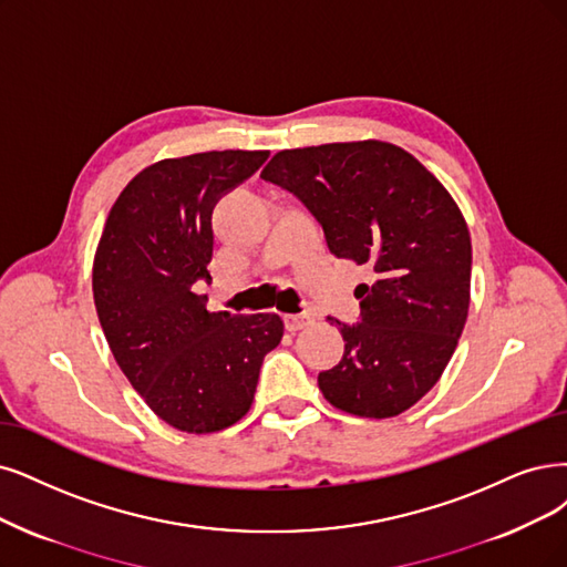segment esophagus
Masks as SVG:
<instances>
[{
    "label": "esophagus",
    "mask_w": 567,
    "mask_h": 567,
    "mask_svg": "<svg viewBox=\"0 0 567 567\" xmlns=\"http://www.w3.org/2000/svg\"><path fill=\"white\" fill-rule=\"evenodd\" d=\"M308 324H312V318L308 316V312H299V316H285V327H287V331H299V329H303V327H308Z\"/></svg>",
    "instance_id": "esophagus-1"
}]
</instances>
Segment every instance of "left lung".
<instances>
[{
    "instance_id": "1",
    "label": "left lung",
    "mask_w": 567,
    "mask_h": 567,
    "mask_svg": "<svg viewBox=\"0 0 567 567\" xmlns=\"http://www.w3.org/2000/svg\"><path fill=\"white\" fill-rule=\"evenodd\" d=\"M261 177L324 230L333 257L373 268L343 360L318 375L327 402L362 417L411 409L444 373L470 310L472 243L446 188L388 142H337L272 156Z\"/></svg>"
}]
</instances>
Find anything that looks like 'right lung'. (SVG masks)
I'll return each mask as SVG.
<instances>
[{
    "label": "right lung",
    "instance_id": "add662e5",
    "mask_svg": "<svg viewBox=\"0 0 567 567\" xmlns=\"http://www.w3.org/2000/svg\"><path fill=\"white\" fill-rule=\"evenodd\" d=\"M268 152H205L133 177L104 224L93 266L97 318L125 379L175 430L217 432L249 411L266 354L282 339L272 312H209L213 209Z\"/></svg>",
    "mask_w": 567,
    "mask_h": 567
}]
</instances>
